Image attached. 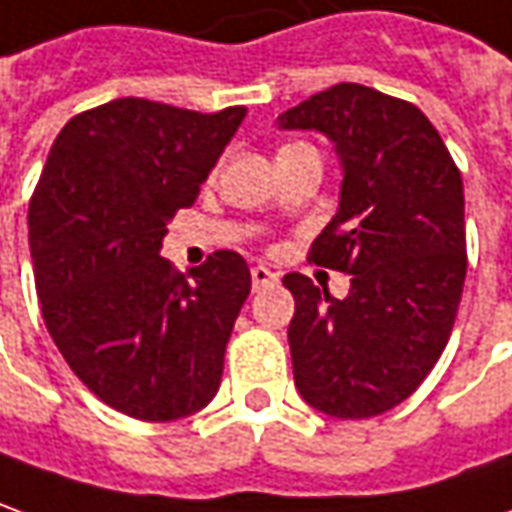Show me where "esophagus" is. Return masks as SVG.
I'll return each instance as SVG.
<instances>
[{"mask_svg": "<svg viewBox=\"0 0 512 512\" xmlns=\"http://www.w3.org/2000/svg\"><path fill=\"white\" fill-rule=\"evenodd\" d=\"M274 283H277V274L271 269H266V266H255V269H252V288H255V291Z\"/></svg>", "mask_w": 512, "mask_h": 512, "instance_id": "1", "label": "esophagus"}]
</instances>
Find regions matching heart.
<instances>
[{
    "label": "heart",
    "mask_w": 512,
    "mask_h": 512,
    "mask_svg": "<svg viewBox=\"0 0 512 512\" xmlns=\"http://www.w3.org/2000/svg\"><path fill=\"white\" fill-rule=\"evenodd\" d=\"M288 148H291V145H288Z\"/></svg>",
    "instance_id": "heart-1"
}]
</instances>
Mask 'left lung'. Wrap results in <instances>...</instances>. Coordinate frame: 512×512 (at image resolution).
Segmentation results:
<instances>
[{"mask_svg": "<svg viewBox=\"0 0 512 512\" xmlns=\"http://www.w3.org/2000/svg\"><path fill=\"white\" fill-rule=\"evenodd\" d=\"M280 131H319L342 165L339 210L311 260L350 274L330 297L285 274L294 384L330 417L389 412L431 373L465 283L462 176L423 111L370 86L339 83L277 117Z\"/></svg>", "mask_w": 512, "mask_h": 512, "instance_id": "left-lung-1", "label": "left lung"}]
</instances>
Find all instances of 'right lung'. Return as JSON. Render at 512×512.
Instances as JSON below:
<instances>
[{
	"instance_id": "add662e5",
	"label": "right lung",
	"mask_w": 512,
	"mask_h": 512,
	"mask_svg": "<svg viewBox=\"0 0 512 512\" xmlns=\"http://www.w3.org/2000/svg\"><path fill=\"white\" fill-rule=\"evenodd\" d=\"M246 109L198 114L120 97L55 137L27 212L44 325L111 409L165 423L204 409L252 277L238 252L182 271L159 255Z\"/></svg>"
}]
</instances>
